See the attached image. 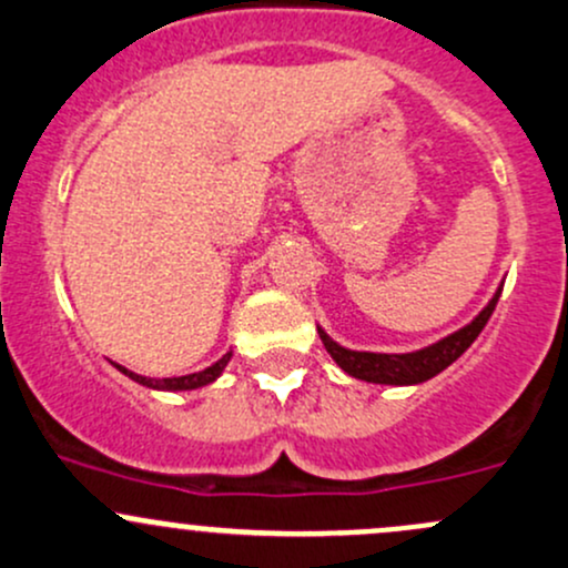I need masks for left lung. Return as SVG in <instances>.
<instances>
[{
  "mask_svg": "<svg viewBox=\"0 0 568 568\" xmlns=\"http://www.w3.org/2000/svg\"><path fill=\"white\" fill-rule=\"evenodd\" d=\"M498 294L489 300V304L470 321L468 326L444 337L440 343L427 345V348L414 351V354H369V351H348L343 345H337L324 329H318L321 339H324L326 351L332 354V359L339 364L348 375L359 381H369V384H389V386H408V384H422V381L433 378L440 369L449 367L452 362L459 359L465 351L470 348L479 332L485 329L489 315H493L495 304H498Z\"/></svg>",
  "mask_w": 568,
  "mask_h": 568,
  "instance_id": "obj_1",
  "label": "left lung"
}]
</instances>
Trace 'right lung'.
Listing matches in <instances>:
<instances>
[{
	"instance_id": "1",
	"label": "right lung",
	"mask_w": 568,
	"mask_h": 568,
	"mask_svg": "<svg viewBox=\"0 0 568 568\" xmlns=\"http://www.w3.org/2000/svg\"><path fill=\"white\" fill-rule=\"evenodd\" d=\"M229 359H231V354H225L223 359L214 362L212 367L201 369V373H193V375H179V378H146V375H135V373H130V369L119 367V364H116V367L122 369L124 375H130V378H133L135 384L152 386V389H165V392H187V389H199V386L212 384V381L217 378L220 373H223L225 364H229Z\"/></svg>"
}]
</instances>
